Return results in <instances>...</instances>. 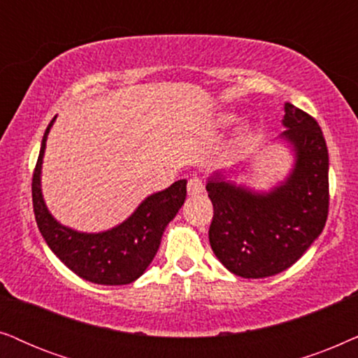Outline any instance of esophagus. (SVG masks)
Returning a JSON list of instances; mask_svg holds the SVG:
<instances>
[{"mask_svg": "<svg viewBox=\"0 0 358 358\" xmlns=\"http://www.w3.org/2000/svg\"><path fill=\"white\" fill-rule=\"evenodd\" d=\"M204 192V183L199 178H192L188 182V194L192 196H196V194H201Z\"/></svg>", "mask_w": 358, "mask_h": 358, "instance_id": "esophagus-1", "label": "esophagus"}]
</instances>
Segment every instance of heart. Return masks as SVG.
I'll use <instances>...</instances> for the list:
<instances>
[{
	"label": "heart",
	"mask_w": 358,
	"mask_h": 358,
	"mask_svg": "<svg viewBox=\"0 0 358 358\" xmlns=\"http://www.w3.org/2000/svg\"><path fill=\"white\" fill-rule=\"evenodd\" d=\"M236 121H237L236 114L222 113V114H219V116H217L216 124L219 127H227V126H231V124H234ZM249 134H250V126H249V124H244V126H242L241 131H239V139L241 141L245 139V137Z\"/></svg>",
	"instance_id": "heart-1"
}]
</instances>
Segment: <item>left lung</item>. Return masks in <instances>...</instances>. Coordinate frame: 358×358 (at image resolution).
<instances>
[{"label": "left lung", "mask_w": 358, "mask_h": 358, "mask_svg": "<svg viewBox=\"0 0 358 358\" xmlns=\"http://www.w3.org/2000/svg\"><path fill=\"white\" fill-rule=\"evenodd\" d=\"M282 126L276 142L292 154V169L268 189L237 182L250 173V160L206 180L214 208L209 244L219 262L242 278L282 273L326 226L329 154L321 127L292 103H285Z\"/></svg>", "instance_id": "obj_1"}]
</instances>
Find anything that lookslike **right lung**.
Instances as JSON below:
<instances>
[{
	"mask_svg": "<svg viewBox=\"0 0 358 358\" xmlns=\"http://www.w3.org/2000/svg\"><path fill=\"white\" fill-rule=\"evenodd\" d=\"M57 116L52 119L41 142V152L32 178V204L37 227L50 250L69 268L96 285H129L136 282L154 260L166 226L187 198V180H178L164 192L142 199L129 217L99 232H82L52 216L42 194V162L45 142Z\"/></svg>",
	"mask_w": 358,
	"mask_h": 358,
	"instance_id": "right-lung-1",
	"label": "right lung"
}]
</instances>
